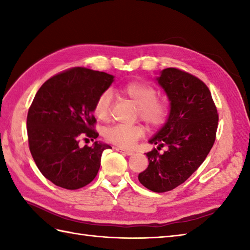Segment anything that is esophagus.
<instances>
[{"label":"esophagus","mask_w":250,"mask_h":250,"mask_svg":"<svg viewBox=\"0 0 250 250\" xmlns=\"http://www.w3.org/2000/svg\"><path fill=\"white\" fill-rule=\"evenodd\" d=\"M116 150H117V151H120V152H122V153H125V155H126V156H131V155H133V153H134L132 150L124 149V148H121V147H116Z\"/></svg>","instance_id":"obj_1"}]
</instances>
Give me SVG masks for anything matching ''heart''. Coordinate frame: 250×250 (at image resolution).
<instances>
[{"label": "heart", "mask_w": 250, "mask_h": 250, "mask_svg": "<svg viewBox=\"0 0 250 250\" xmlns=\"http://www.w3.org/2000/svg\"><path fill=\"white\" fill-rule=\"evenodd\" d=\"M121 92L139 106L137 114L148 125H163L168 119L169 104L164 98L157 97V89L144 82H131L121 88ZM111 103V92L104 90L95 100L93 111L101 121L108 119ZM144 135V128L140 125H116L105 132V139L111 144L130 148Z\"/></svg>", "instance_id": "heart-1"}]
</instances>
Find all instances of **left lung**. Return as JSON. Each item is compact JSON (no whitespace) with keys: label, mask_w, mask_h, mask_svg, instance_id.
Segmentation results:
<instances>
[{"label":"left lung","mask_w":250,"mask_h":250,"mask_svg":"<svg viewBox=\"0 0 250 250\" xmlns=\"http://www.w3.org/2000/svg\"><path fill=\"white\" fill-rule=\"evenodd\" d=\"M158 83L171 101L167 124L149 143L167 146L159 154L147 152V168L139 174L140 183L153 192H167L185 183L199 168L216 140L218 113L208 87L192 74L168 67Z\"/></svg>","instance_id":"8db88e82"}]
</instances>
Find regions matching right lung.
Instances as JSON below:
<instances>
[{
    "label": "right lung",
    "mask_w": 250,
    "mask_h": 250,
    "mask_svg": "<svg viewBox=\"0 0 250 250\" xmlns=\"http://www.w3.org/2000/svg\"><path fill=\"white\" fill-rule=\"evenodd\" d=\"M113 82L107 73L72 67L50 77L35 94L26 117L29 148L41 173L56 186L75 190L97 176L102 152L111 147L78 144L81 137L99 136L94 103Z\"/></svg>",
    "instance_id": "obj_1"
}]
</instances>
